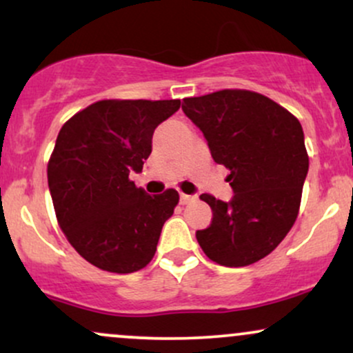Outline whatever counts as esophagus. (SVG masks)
Returning <instances> with one entry per match:
<instances>
[{
  "mask_svg": "<svg viewBox=\"0 0 353 353\" xmlns=\"http://www.w3.org/2000/svg\"><path fill=\"white\" fill-rule=\"evenodd\" d=\"M196 201V196H188V194H181V204H190V202Z\"/></svg>",
  "mask_w": 353,
  "mask_h": 353,
  "instance_id": "34e87169",
  "label": "esophagus"
}]
</instances>
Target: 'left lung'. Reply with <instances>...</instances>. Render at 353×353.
Instances as JSON below:
<instances>
[{
    "label": "left lung",
    "instance_id": "8db88e82",
    "mask_svg": "<svg viewBox=\"0 0 353 353\" xmlns=\"http://www.w3.org/2000/svg\"><path fill=\"white\" fill-rule=\"evenodd\" d=\"M182 111L202 131L212 159L230 171L234 190L229 202L202 194L212 222L197 230V242L221 265L254 264L297 219L309 171L302 125L281 104L247 89L185 98Z\"/></svg>",
    "mask_w": 353,
    "mask_h": 353
}]
</instances>
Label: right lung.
<instances>
[{"label":"right lung","instance_id":"obj_1","mask_svg":"<svg viewBox=\"0 0 353 353\" xmlns=\"http://www.w3.org/2000/svg\"><path fill=\"white\" fill-rule=\"evenodd\" d=\"M179 108V99H104L61 128L48 185L61 230L89 264L131 274L152 261L179 194L149 196L129 172L143 171L154 129Z\"/></svg>","mask_w":353,"mask_h":353}]
</instances>
